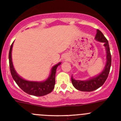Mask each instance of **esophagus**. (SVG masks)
Returning a JSON list of instances; mask_svg holds the SVG:
<instances>
[{
  "label": "esophagus",
  "instance_id": "1",
  "mask_svg": "<svg viewBox=\"0 0 121 121\" xmlns=\"http://www.w3.org/2000/svg\"><path fill=\"white\" fill-rule=\"evenodd\" d=\"M67 58H67V56H66V55H65V56H64V58H63V59H65V60H68V59H67Z\"/></svg>",
  "mask_w": 121,
  "mask_h": 121
}]
</instances>
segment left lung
<instances>
[{"instance_id": "8db88e82", "label": "left lung", "mask_w": 121, "mask_h": 121, "mask_svg": "<svg viewBox=\"0 0 121 121\" xmlns=\"http://www.w3.org/2000/svg\"><path fill=\"white\" fill-rule=\"evenodd\" d=\"M95 39L98 42L104 43V46L106 51V64L103 71L95 77L89 78L87 80H84V81L77 80L73 78V77L72 76V83L73 87L77 90L82 91V92H92L102 86L106 81L108 73H109L110 69L112 57H111L108 41L104 37L103 34L98 29L96 30V34Z\"/></svg>"}]
</instances>
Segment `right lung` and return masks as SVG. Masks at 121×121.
I'll return each mask as SVG.
<instances>
[{
	"instance_id": "right-lung-1",
	"label": "right lung",
	"mask_w": 121,
	"mask_h": 121,
	"mask_svg": "<svg viewBox=\"0 0 121 121\" xmlns=\"http://www.w3.org/2000/svg\"><path fill=\"white\" fill-rule=\"evenodd\" d=\"M13 43L11 46L9 52V67H10L11 73L13 78L16 81L17 84L24 92L31 95L42 96L51 93L54 89L55 86V73H56V68L61 64V63L60 62L52 67L51 73L45 81H32L26 80L18 75L13 66V61H12V49H13Z\"/></svg>"
}]
</instances>
